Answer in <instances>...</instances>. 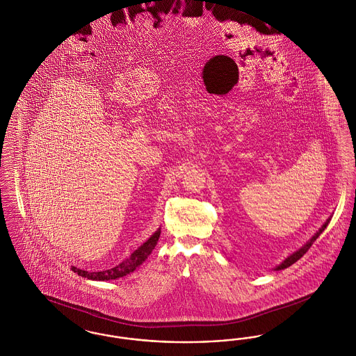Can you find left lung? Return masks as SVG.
<instances>
[{
    "instance_id": "obj_1",
    "label": "left lung",
    "mask_w": 356,
    "mask_h": 356,
    "mask_svg": "<svg viewBox=\"0 0 356 356\" xmlns=\"http://www.w3.org/2000/svg\"><path fill=\"white\" fill-rule=\"evenodd\" d=\"M328 221H325V222L323 224L322 228L315 234V236L312 237L307 244H305L299 251H296V252H293L291 256H288L287 259H286L280 266H277L275 270H276V271H279V270H284V268H287L289 266H292L293 263H296V261H298V260H299V259H300V257H302V256H303V254H305V252L311 248V245L314 244V241H315L318 237L321 236V234H322L323 231L325 229V227L328 225Z\"/></svg>"
}]
</instances>
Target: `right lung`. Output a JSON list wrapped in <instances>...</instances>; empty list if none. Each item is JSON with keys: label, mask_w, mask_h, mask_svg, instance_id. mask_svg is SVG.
Wrapping results in <instances>:
<instances>
[{"label": "right lung", "mask_w": 356, "mask_h": 356, "mask_svg": "<svg viewBox=\"0 0 356 356\" xmlns=\"http://www.w3.org/2000/svg\"><path fill=\"white\" fill-rule=\"evenodd\" d=\"M161 231L157 229L152 236L149 237L140 248H137L134 254H131L128 259H125L124 261H121L119 266L111 268V270H105V271L100 272H88L84 270H80V268H76V267H72L73 272H76L79 276H83V277H88V279H92V280H112V279H119L122 277L131 272L135 271L136 268L143 263L145 261V259L151 254L153 251V248L156 247L157 241H159V237H160Z\"/></svg>", "instance_id": "obj_1"}]
</instances>
